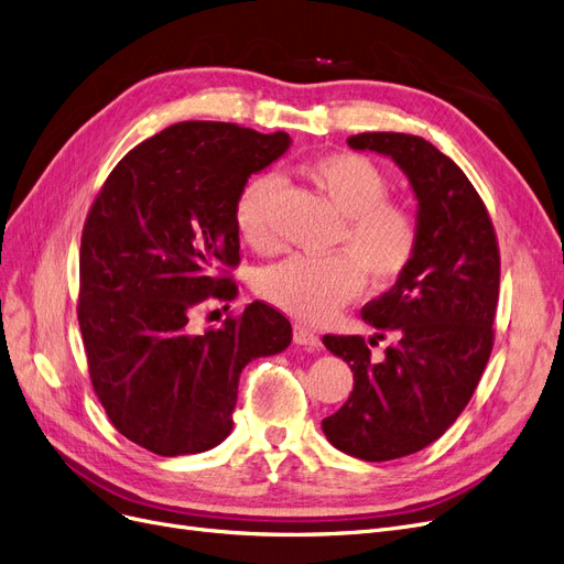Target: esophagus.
I'll return each instance as SVG.
<instances>
[{
  "label": "esophagus",
  "mask_w": 564,
  "mask_h": 564,
  "mask_svg": "<svg viewBox=\"0 0 564 564\" xmlns=\"http://www.w3.org/2000/svg\"><path fill=\"white\" fill-rule=\"evenodd\" d=\"M293 337H295V344L308 348V350H318L321 348V337L316 335L314 329H308L306 325H295L293 327Z\"/></svg>",
  "instance_id": "obj_1"
}]
</instances>
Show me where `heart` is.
Returning a JSON list of instances; mask_svg holds the SVG:
<instances>
[{
  "mask_svg": "<svg viewBox=\"0 0 564 564\" xmlns=\"http://www.w3.org/2000/svg\"><path fill=\"white\" fill-rule=\"evenodd\" d=\"M306 172L344 218L337 241L350 253L290 256L260 271L258 293L290 316L321 321L360 293L365 271L381 285L404 274L419 253V220L409 208L388 202L390 181L365 155H323ZM274 193L276 178L258 174L241 185L235 202L237 232L256 250L274 248L269 220Z\"/></svg>",
  "mask_w": 564,
  "mask_h": 564,
  "instance_id": "b5f03b06",
  "label": "heart"
}]
</instances>
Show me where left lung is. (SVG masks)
<instances>
[{
    "label": "left lung",
    "mask_w": 564,
    "mask_h": 564,
    "mask_svg": "<svg viewBox=\"0 0 564 564\" xmlns=\"http://www.w3.org/2000/svg\"><path fill=\"white\" fill-rule=\"evenodd\" d=\"M348 145L390 158L419 199V253L362 308L379 339L392 337L386 356L373 360L362 337H323L352 371L348 402L323 421L327 442L383 463L440 440L471 400L492 350L499 250L484 199L430 141L365 132L348 137Z\"/></svg>",
    "instance_id": "left-lung-1"
}]
</instances>
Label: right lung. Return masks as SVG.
Wrapping results in <instances>:
<instances>
[{"label":"right lung","instance_id":"add662e5","mask_svg":"<svg viewBox=\"0 0 564 564\" xmlns=\"http://www.w3.org/2000/svg\"><path fill=\"white\" fill-rule=\"evenodd\" d=\"M288 149L285 132L176 122L124 155L90 208L78 295L90 381L113 427L145 451L218 446L243 367L293 341L290 321L262 302L193 329L202 304L237 295L218 271L239 264L241 185Z\"/></svg>","mask_w":564,"mask_h":564}]
</instances>
